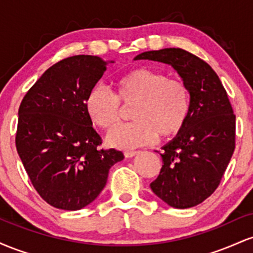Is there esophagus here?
Listing matches in <instances>:
<instances>
[{
    "instance_id": "34e87169",
    "label": "esophagus",
    "mask_w": 253,
    "mask_h": 253,
    "mask_svg": "<svg viewBox=\"0 0 253 253\" xmlns=\"http://www.w3.org/2000/svg\"><path fill=\"white\" fill-rule=\"evenodd\" d=\"M138 153V151H126V152H125V157H126V158H132V157L136 156Z\"/></svg>"
}]
</instances>
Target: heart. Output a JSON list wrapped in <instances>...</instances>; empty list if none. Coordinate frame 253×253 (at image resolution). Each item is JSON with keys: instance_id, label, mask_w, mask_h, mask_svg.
<instances>
[{"instance_id": "heart-1", "label": "heart", "mask_w": 253, "mask_h": 253, "mask_svg": "<svg viewBox=\"0 0 253 253\" xmlns=\"http://www.w3.org/2000/svg\"><path fill=\"white\" fill-rule=\"evenodd\" d=\"M117 95L104 86H94L85 98L86 114L101 128L110 129L121 119L120 102L134 106L130 119L134 123L115 127L107 143L118 149H134L149 145L157 136L170 138L184 128L190 114V91L178 78L147 68L133 69L115 82Z\"/></svg>"}]
</instances>
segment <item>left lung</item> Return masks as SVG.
I'll list each match as a JSON object with an SVG mask.
<instances>
[{"mask_svg":"<svg viewBox=\"0 0 253 253\" xmlns=\"http://www.w3.org/2000/svg\"><path fill=\"white\" fill-rule=\"evenodd\" d=\"M141 59L171 66L189 88V118L162 147L163 167L150 187L170 207H194L214 193L231 161L236 115L220 78L199 57L182 48H163L134 58Z\"/></svg>","mask_w":253,"mask_h":253,"instance_id":"1","label":"left lung"}]
</instances>
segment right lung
<instances>
[{
  "instance_id": "add662e5",
  "label": "right lung",
  "mask_w": 253,
  "mask_h": 253,
  "mask_svg": "<svg viewBox=\"0 0 253 253\" xmlns=\"http://www.w3.org/2000/svg\"><path fill=\"white\" fill-rule=\"evenodd\" d=\"M97 56H72L47 69L19 108L16 150L26 172L48 205L86 207L100 195L121 151L98 149L101 136L86 114L85 98L108 64Z\"/></svg>"
}]
</instances>
